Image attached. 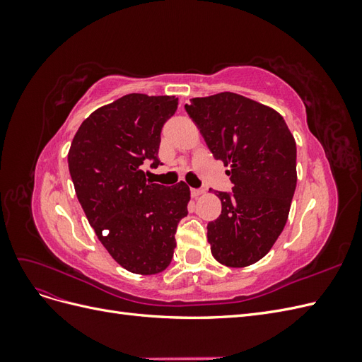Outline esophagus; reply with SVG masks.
I'll return each mask as SVG.
<instances>
[{
    "label": "esophagus",
    "mask_w": 362,
    "mask_h": 362,
    "mask_svg": "<svg viewBox=\"0 0 362 362\" xmlns=\"http://www.w3.org/2000/svg\"><path fill=\"white\" fill-rule=\"evenodd\" d=\"M190 193H192V198H198V196H201L204 193V190L202 189H192Z\"/></svg>",
    "instance_id": "34e87169"
}]
</instances>
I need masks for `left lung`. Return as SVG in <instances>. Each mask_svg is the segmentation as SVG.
<instances>
[{"instance_id": "1", "label": "left lung", "mask_w": 362, "mask_h": 362, "mask_svg": "<svg viewBox=\"0 0 362 362\" xmlns=\"http://www.w3.org/2000/svg\"><path fill=\"white\" fill-rule=\"evenodd\" d=\"M185 112L222 160L233 192H216L222 214L206 225L213 257L246 267L264 257L287 223L298 182L296 141L284 117L242 95L193 98Z\"/></svg>"}]
</instances>
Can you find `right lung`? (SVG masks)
<instances>
[{
	"instance_id": "1",
	"label": "right lung",
	"mask_w": 362,
	"mask_h": 362,
	"mask_svg": "<svg viewBox=\"0 0 362 362\" xmlns=\"http://www.w3.org/2000/svg\"><path fill=\"white\" fill-rule=\"evenodd\" d=\"M177 108L175 96L125 95L84 120L68 154L87 221L108 254L137 275L170 264L178 223L189 213L187 184L166 187L141 170L161 164V128Z\"/></svg>"
}]
</instances>
